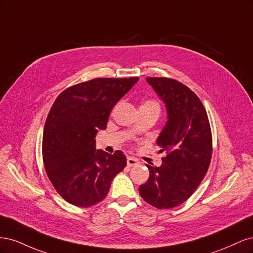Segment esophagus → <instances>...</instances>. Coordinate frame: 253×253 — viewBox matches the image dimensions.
Returning a JSON list of instances; mask_svg holds the SVG:
<instances>
[{
    "mask_svg": "<svg viewBox=\"0 0 253 253\" xmlns=\"http://www.w3.org/2000/svg\"><path fill=\"white\" fill-rule=\"evenodd\" d=\"M138 159H136L134 157H127L126 159V164L128 167H134V166H137L138 165Z\"/></svg>",
    "mask_w": 253,
    "mask_h": 253,
    "instance_id": "esophagus-1",
    "label": "esophagus"
}]
</instances>
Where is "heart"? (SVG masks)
<instances>
[{
	"label": "heart",
	"mask_w": 253,
	"mask_h": 253,
	"mask_svg": "<svg viewBox=\"0 0 253 253\" xmlns=\"http://www.w3.org/2000/svg\"><path fill=\"white\" fill-rule=\"evenodd\" d=\"M141 106H145V108L154 109V110L159 112V104L156 101H154V100H147Z\"/></svg>",
	"instance_id": "1"
}]
</instances>
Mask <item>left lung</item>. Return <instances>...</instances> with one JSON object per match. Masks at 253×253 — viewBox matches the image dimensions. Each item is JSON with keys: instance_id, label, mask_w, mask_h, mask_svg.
Instances as JSON below:
<instances>
[{"instance_id": "obj_1", "label": "left lung", "mask_w": 253, "mask_h": 253, "mask_svg": "<svg viewBox=\"0 0 253 253\" xmlns=\"http://www.w3.org/2000/svg\"><path fill=\"white\" fill-rule=\"evenodd\" d=\"M147 81L166 103L168 121L156 142L167 155L160 167L147 165L150 177L139 193L155 208L170 209L185 203L208 171L211 127L200 98L185 84L165 77Z\"/></svg>"}]
</instances>
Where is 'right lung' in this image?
Wrapping results in <instances>:
<instances>
[{
    "label": "right lung",
    "mask_w": 253,
    "mask_h": 253,
    "mask_svg": "<svg viewBox=\"0 0 253 253\" xmlns=\"http://www.w3.org/2000/svg\"><path fill=\"white\" fill-rule=\"evenodd\" d=\"M138 79L96 78L67 87L53 102L44 126L42 156L53 188L67 203L83 208L100 203L125 169L124 153L96 150L95 138Z\"/></svg>",
    "instance_id": "obj_1"
}]
</instances>
